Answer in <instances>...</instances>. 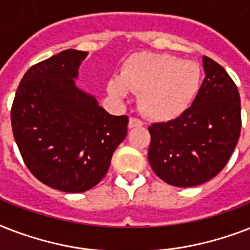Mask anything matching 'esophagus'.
I'll list each match as a JSON object with an SVG mask.
<instances>
[{
	"label": "esophagus",
	"mask_w": 250,
	"mask_h": 250,
	"mask_svg": "<svg viewBox=\"0 0 250 250\" xmlns=\"http://www.w3.org/2000/svg\"><path fill=\"white\" fill-rule=\"evenodd\" d=\"M141 125H144V122L140 121V119H137V118H133V117L129 118V122H128L129 128H133V127H141Z\"/></svg>",
	"instance_id": "34e87169"
}]
</instances>
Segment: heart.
<instances>
[{
    "label": "heart",
    "mask_w": 250,
    "mask_h": 250,
    "mask_svg": "<svg viewBox=\"0 0 250 250\" xmlns=\"http://www.w3.org/2000/svg\"><path fill=\"white\" fill-rule=\"evenodd\" d=\"M201 83V68L196 62L141 52L125 61L119 76L109 80L107 92L115 98H125L128 90L140 93L144 114L154 121L168 122L189 109Z\"/></svg>",
    "instance_id": "b5f03b06"
}]
</instances>
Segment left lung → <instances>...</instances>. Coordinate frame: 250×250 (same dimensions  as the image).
I'll return each instance as SVG.
<instances>
[{
	"label": "left lung",
	"mask_w": 250,
	"mask_h": 250,
	"mask_svg": "<svg viewBox=\"0 0 250 250\" xmlns=\"http://www.w3.org/2000/svg\"><path fill=\"white\" fill-rule=\"evenodd\" d=\"M205 79L189 109L174 121L149 127L148 160L167 184L196 187L229 162L241 131L240 94L225 68L202 57Z\"/></svg>",
	"instance_id": "1"
}]
</instances>
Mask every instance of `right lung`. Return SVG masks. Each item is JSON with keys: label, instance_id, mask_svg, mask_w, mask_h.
<instances>
[{"label": "right lung", "instance_id": "1", "mask_svg": "<svg viewBox=\"0 0 250 250\" xmlns=\"http://www.w3.org/2000/svg\"><path fill=\"white\" fill-rule=\"evenodd\" d=\"M88 53L67 49L33 64L18 86L11 127L25 166L45 186L70 193L93 188L127 136L115 117L74 79Z\"/></svg>", "mask_w": 250, "mask_h": 250}]
</instances>
